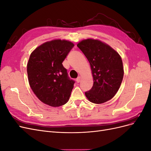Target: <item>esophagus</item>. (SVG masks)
<instances>
[{"mask_svg":"<svg viewBox=\"0 0 151 151\" xmlns=\"http://www.w3.org/2000/svg\"><path fill=\"white\" fill-rule=\"evenodd\" d=\"M81 76H79V77H77V78L76 79V82H77V83H79V82L81 81Z\"/></svg>","mask_w":151,"mask_h":151,"instance_id":"1","label":"esophagus"}]
</instances>
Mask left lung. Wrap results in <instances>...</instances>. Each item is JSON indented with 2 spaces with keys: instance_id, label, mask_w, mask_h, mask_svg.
I'll return each mask as SVG.
<instances>
[{
  "instance_id": "obj_1",
  "label": "left lung",
  "mask_w": 151,
  "mask_h": 151,
  "mask_svg": "<svg viewBox=\"0 0 151 151\" xmlns=\"http://www.w3.org/2000/svg\"><path fill=\"white\" fill-rule=\"evenodd\" d=\"M77 46L88 58L93 77L92 88L85 93L86 98L95 104L108 101L115 96L123 80L120 55L109 45L96 39L83 40Z\"/></svg>"
}]
</instances>
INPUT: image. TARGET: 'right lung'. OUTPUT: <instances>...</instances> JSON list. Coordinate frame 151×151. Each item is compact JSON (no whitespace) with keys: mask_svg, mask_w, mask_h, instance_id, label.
I'll return each mask as SVG.
<instances>
[{"mask_svg":"<svg viewBox=\"0 0 151 151\" xmlns=\"http://www.w3.org/2000/svg\"><path fill=\"white\" fill-rule=\"evenodd\" d=\"M74 46L66 40L55 39L42 44L30 55L27 63L28 82L42 103L58 107L69 99L74 81L68 77L62 62Z\"/></svg>","mask_w":151,"mask_h":151,"instance_id":"add662e5","label":"right lung"}]
</instances>
